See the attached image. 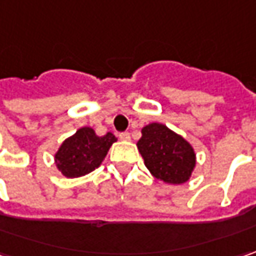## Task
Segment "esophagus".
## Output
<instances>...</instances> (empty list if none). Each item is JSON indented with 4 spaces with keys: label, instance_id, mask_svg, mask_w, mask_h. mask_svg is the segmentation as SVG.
Masks as SVG:
<instances>
[{
    "label": "esophagus",
    "instance_id": "esophagus-1",
    "mask_svg": "<svg viewBox=\"0 0 256 256\" xmlns=\"http://www.w3.org/2000/svg\"><path fill=\"white\" fill-rule=\"evenodd\" d=\"M118 138L122 140H130V133L128 132H122V133H118Z\"/></svg>",
    "mask_w": 256,
    "mask_h": 256
}]
</instances>
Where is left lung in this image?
Segmentation results:
<instances>
[{
    "instance_id": "obj_1",
    "label": "left lung",
    "mask_w": 256,
    "mask_h": 256,
    "mask_svg": "<svg viewBox=\"0 0 256 256\" xmlns=\"http://www.w3.org/2000/svg\"><path fill=\"white\" fill-rule=\"evenodd\" d=\"M138 148L152 174L166 184H184L194 170L192 146L164 124L150 123L142 128Z\"/></svg>"
}]
</instances>
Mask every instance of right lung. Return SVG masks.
Instances as JSON below:
<instances>
[{
  "instance_id": "add662e5",
  "label": "right lung",
  "mask_w": 256,
  "mask_h": 256,
  "mask_svg": "<svg viewBox=\"0 0 256 256\" xmlns=\"http://www.w3.org/2000/svg\"><path fill=\"white\" fill-rule=\"evenodd\" d=\"M116 140L112 133L97 136L93 128H78L76 134L62 142L56 154L57 168L67 178H78L93 172Z\"/></svg>"
}]
</instances>
